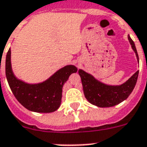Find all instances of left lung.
Segmentation results:
<instances>
[{"label": "left lung", "mask_w": 147, "mask_h": 147, "mask_svg": "<svg viewBox=\"0 0 147 147\" xmlns=\"http://www.w3.org/2000/svg\"><path fill=\"white\" fill-rule=\"evenodd\" d=\"M128 39L139 61L135 43L129 35H128ZM78 73L82 80L84 94L88 101L98 107L106 108L116 106L128 98L136 85L139 71L135 72L126 82L120 86L106 85L81 69L79 70Z\"/></svg>", "instance_id": "obj_1"}]
</instances>
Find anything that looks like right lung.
Returning <instances> with one entry per match:
<instances>
[{
    "mask_svg": "<svg viewBox=\"0 0 147 147\" xmlns=\"http://www.w3.org/2000/svg\"><path fill=\"white\" fill-rule=\"evenodd\" d=\"M76 71L74 65H66L45 82L28 84L18 80L14 75L10 49L6 57V76L11 91L24 107L35 112L51 113L58 109L61 102L63 85L69 76Z\"/></svg>",
    "mask_w": 147,
    "mask_h": 147,
    "instance_id": "add662e5",
    "label": "right lung"
}]
</instances>
